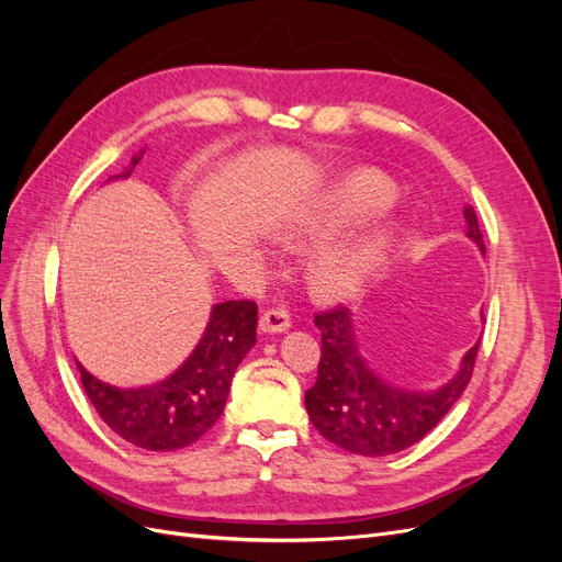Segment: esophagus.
Listing matches in <instances>:
<instances>
[{
  "instance_id": "34e87169",
  "label": "esophagus",
  "mask_w": 562,
  "mask_h": 562,
  "mask_svg": "<svg viewBox=\"0 0 562 562\" xmlns=\"http://www.w3.org/2000/svg\"><path fill=\"white\" fill-rule=\"evenodd\" d=\"M291 314L281 307H271L267 312H262L260 316V330L262 333H285L291 328Z\"/></svg>"
}]
</instances>
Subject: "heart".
<instances>
[{
	"instance_id": "heart-1",
	"label": "heart",
	"mask_w": 562,
	"mask_h": 562,
	"mask_svg": "<svg viewBox=\"0 0 562 562\" xmlns=\"http://www.w3.org/2000/svg\"><path fill=\"white\" fill-rule=\"evenodd\" d=\"M394 201V187L372 171H356L337 182L310 215V229L328 234L382 211ZM391 244V232L378 227L347 246L326 250L312 265V288L323 297H347L375 271Z\"/></svg>"
}]
</instances>
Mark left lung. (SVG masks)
<instances>
[{"label": "left lung", "mask_w": 562, "mask_h": 562, "mask_svg": "<svg viewBox=\"0 0 562 562\" xmlns=\"http://www.w3.org/2000/svg\"><path fill=\"white\" fill-rule=\"evenodd\" d=\"M467 234L485 252L483 232L473 206L464 209ZM321 330V361L316 384L304 394V405L318 434L347 452L384 457L415 446L448 415L471 380L475 342L457 375L436 391H411L384 382L361 356L353 335L351 312L333 307L314 316Z\"/></svg>", "instance_id": "8db88e82"}]
</instances>
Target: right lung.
I'll return each instance as SVG.
<instances>
[{"mask_svg": "<svg viewBox=\"0 0 562 562\" xmlns=\"http://www.w3.org/2000/svg\"><path fill=\"white\" fill-rule=\"evenodd\" d=\"M138 159H133V166ZM255 328L258 304L252 300L220 302L201 342L171 378L151 386L116 389L77 363L81 384L100 419L116 436L151 452L180 450L196 443L223 415L234 370L258 339Z\"/></svg>", "mask_w": 562, "mask_h": 562, "instance_id": "obj_1", "label": "right lung"}]
</instances>
